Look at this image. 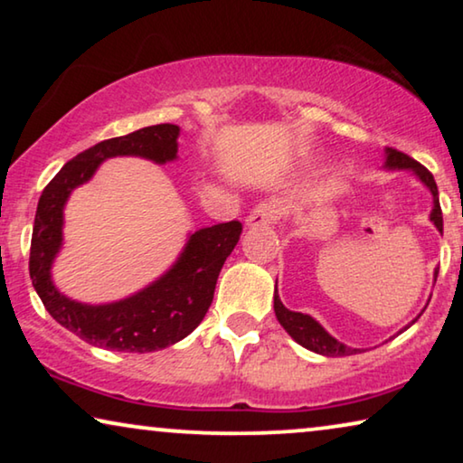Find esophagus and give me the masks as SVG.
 <instances>
[{"label":"esophagus","mask_w":463,"mask_h":463,"mask_svg":"<svg viewBox=\"0 0 463 463\" xmlns=\"http://www.w3.org/2000/svg\"><path fill=\"white\" fill-rule=\"evenodd\" d=\"M278 214H280V211H278L276 204H259V206L252 208L249 217H246L244 225L246 227L271 225V223H276V221H278Z\"/></svg>","instance_id":"obj_1"}]
</instances>
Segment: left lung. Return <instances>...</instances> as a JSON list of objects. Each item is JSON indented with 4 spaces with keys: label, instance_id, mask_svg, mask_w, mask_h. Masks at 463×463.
I'll use <instances>...</instances> for the list:
<instances>
[{
    "label": "left lung",
    "instance_id": "1",
    "mask_svg": "<svg viewBox=\"0 0 463 463\" xmlns=\"http://www.w3.org/2000/svg\"><path fill=\"white\" fill-rule=\"evenodd\" d=\"M383 168L385 170H407V173L415 175L417 181L423 183V185L428 187V192L432 194V211H430V221H432L436 230L442 233V213H440V202H439V187H436L432 173H430L428 168H423L420 162H415L413 157H409L407 154H402V151H396L392 147L383 149ZM436 276H439V269H434V282H436ZM274 312H276V318L282 325L284 331H287L290 337L297 341V344L303 345L309 352H316V354H320V356H328V358L352 356V354H356V352H364V350H360V347H350V345L341 344V341L335 339L333 335L328 333L326 328L322 326L318 320L312 318L309 314L293 312V309L284 307V303L280 301V295H278V280L274 287ZM420 316H417V318H420ZM413 322H409V325L401 328L398 333L407 331Z\"/></svg>",
    "mask_w": 463,
    "mask_h": 463
}]
</instances>
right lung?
Returning a JSON list of instances; mask_svg holds the SVG:
<instances>
[{"label":"right lung","instance_id":"right-lung-1","mask_svg":"<svg viewBox=\"0 0 463 463\" xmlns=\"http://www.w3.org/2000/svg\"><path fill=\"white\" fill-rule=\"evenodd\" d=\"M181 128L145 126L81 151L59 170L37 202L29 274L48 314L88 344L116 352H156L185 339L204 320L225 259L238 244L242 223L230 221L189 233L176 261L160 278L124 299L81 303L56 288L52 265L62 249L65 204L109 157L132 156L154 164L175 162Z\"/></svg>","mask_w":463,"mask_h":463}]
</instances>
